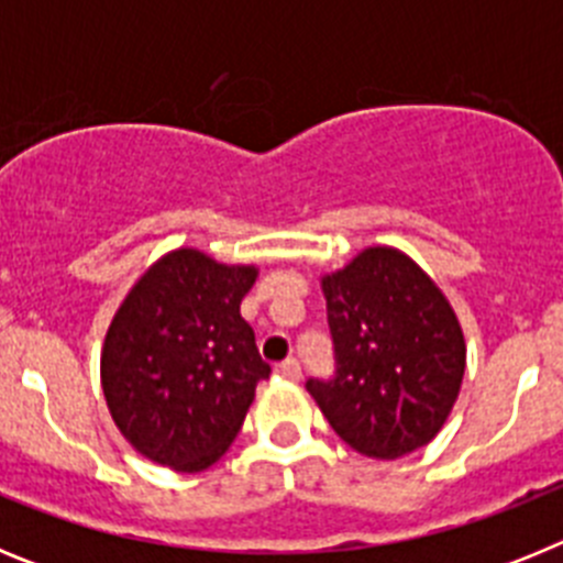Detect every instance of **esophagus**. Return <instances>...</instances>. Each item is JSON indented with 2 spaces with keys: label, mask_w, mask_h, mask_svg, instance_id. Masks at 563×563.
<instances>
[{
  "label": "esophagus",
  "mask_w": 563,
  "mask_h": 563,
  "mask_svg": "<svg viewBox=\"0 0 563 563\" xmlns=\"http://www.w3.org/2000/svg\"><path fill=\"white\" fill-rule=\"evenodd\" d=\"M276 375L285 377V380H298L301 377V366H298L296 357H287V361H282L276 366Z\"/></svg>",
  "instance_id": "1"
}]
</instances>
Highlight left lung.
<instances>
[{"label": "left lung", "instance_id": "8db88e82", "mask_svg": "<svg viewBox=\"0 0 563 563\" xmlns=\"http://www.w3.org/2000/svg\"><path fill=\"white\" fill-rule=\"evenodd\" d=\"M321 290L338 361L332 380H307L321 415L372 460L429 445L465 375V335L445 292L389 245L363 247L321 276Z\"/></svg>", "mask_w": 563, "mask_h": 563}]
</instances>
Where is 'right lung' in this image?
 I'll use <instances>...</instances> for the list:
<instances>
[{
  "mask_svg": "<svg viewBox=\"0 0 563 563\" xmlns=\"http://www.w3.org/2000/svg\"><path fill=\"white\" fill-rule=\"evenodd\" d=\"M256 276V265L177 247L126 292L103 338L101 389L141 456L197 474L231 449L271 375L239 312Z\"/></svg>",
  "mask_w": 563,
  "mask_h": 563,
  "instance_id": "right-lung-1",
  "label": "right lung"
}]
</instances>
